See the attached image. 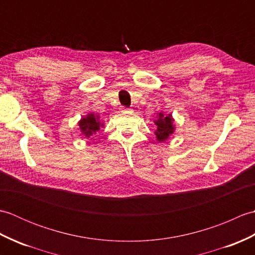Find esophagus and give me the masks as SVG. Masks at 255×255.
<instances>
[{
	"label": "esophagus",
	"instance_id": "1",
	"mask_svg": "<svg viewBox=\"0 0 255 255\" xmlns=\"http://www.w3.org/2000/svg\"><path fill=\"white\" fill-rule=\"evenodd\" d=\"M123 112H129V108H127V107H123V110H122Z\"/></svg>",
	"mask_w": 255,
	"mask_h": 255
}]
</instances>
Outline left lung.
Wrapping results in <instances>:
<instances>
[{
  "instance_id": "obj_1",
  "label": "left lung",
  "mask_w": 255,
  "mask_h": 255,
  "mask_svg": "<svg viewBox=\"0 0 255 255\" xmlns=\"http://www.w3.org/2000/svg\"><path fill=\"white\" fill-rule=\"evenodd\" d=\"M173 119L171 115L163 116V114H159V121H155L156 125V130H155V136L156 139L159 140L160 142L164 141L165 139L169 138L170 134L173 132V125H172Z\"/></svg>"
}]
</instances>
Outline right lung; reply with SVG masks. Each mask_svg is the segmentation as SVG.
<instances>
[{"mask_svg":"<svg viewBox=\"0 0 255 255\" xmlns=\"http://www.w3.org/2000/svg\"><path fill=\"white\" fill-rule=\"evenodd\" d=\"M81 130L86 136H91V134L96 133V131L100 130L101 123L99 122V117L95 116L94 114H90L86 117L82 118V121L79 123Z\"/></svg>","mask_w":255,"mask_h":255,"instance_id":"obj_1","label":"right lung"}]
</instances>
